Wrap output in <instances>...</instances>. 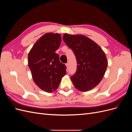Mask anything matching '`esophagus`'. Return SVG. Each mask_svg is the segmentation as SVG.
<instances>
[{
    "mask_svg": "<svg viewBox=\"0 0 132 132\" xmlns=\"http://www.w3.org/2000/svg\"><path fill=\"white\" fill-rule=\"evenodd\" d=\"M65 65H66V67H67V69L68 68H69V64L68 63H66V64H65Z\"/></svg>",
    "mask_w": 132,
    "mask_h": 132,
    "instance_id": "esophagus-1",
    "label": "esophagus"
}]
</instances>
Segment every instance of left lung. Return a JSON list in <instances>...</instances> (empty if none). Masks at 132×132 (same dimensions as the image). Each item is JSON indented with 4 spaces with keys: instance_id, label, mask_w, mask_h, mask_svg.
<instances>
[{
    "instance_id": "obj_1",
    "label": "left lung",
    "mask_w": 132,
    "mask_h": 132,
    "mask_svg": "<svg viewBox=\"0 0 132 132\" xmlns=\"http://www.w3.org/2000/svg\"><path fill=\"white\" fill-rule=\"evenodd\" d=\"M63 39L77 59V71L70 77L74 86L81 91L93 89L100 82L107 69L105 52L97 43L84 35L65 34Z\"/></svg>"
}]
</instances>
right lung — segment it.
<instances>
[{"label":"right lung","mask_w":132,"mask_h":132,"mask_svg":"<svg viewBox=\"0 0 132 132\" xmlns=\"http://www.w3.org/2000/svg\"><path fill=\"white\" fill-rule=\"evenodd\" d=\"M59 34L47 33L36 42L28 55V64L34 82L42 90H57L66 74V66L55 53L61 43Z\"/></svg>","instance_id":"1"}]
</instances>
